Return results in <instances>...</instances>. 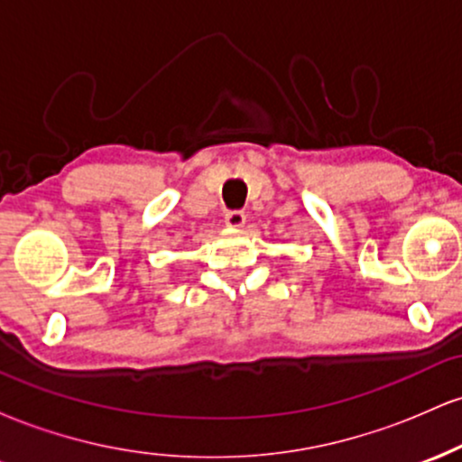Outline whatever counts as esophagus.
I'll return each instance as SVG.
<instances>
[{
  "label": "esophagus",
  "instance_id": "1",
  "mask_svg": "<svg viewBox=\"0 0 462 462\" xmlns=\"http://www.w3.org/2000/svg\"><path fill=\"white\" fill-rule=\"evenodd\" d=\"M243 224H245V213H243V210H227L226 213L227 227H243Z\"/></svg>",
  "mask_w": 462,
  "mask_h": 462
}]
</instances>
